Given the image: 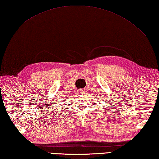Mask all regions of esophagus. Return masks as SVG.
<instances>
[{"instance_id":"1","label":"esophagus","mask_w":159,"mask_h":159,"mask_svg":"<svg viewBox=\"0 0 159 159\" xmlns=\"http://www.w3.org/2000/svg\"><path fill=\"white\" fill-rule=\"evenodd\" d=\"M79 92L80 93H84V90H83L82 89H79Z\"/></svg>"}]
</instances>
